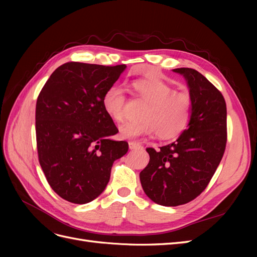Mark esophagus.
I'll list each match as a JSON object with an SVG mask.
<instances>
[{
    "label": "esophagus",
    "instance_id": "obj_1",
    "mask_svg": "<svg viewBox=\"0 0 257 257\" xmlns=\"http://www.w3.org/2000/svg\"><path fill=\"white\" fill-rule=\"evenodd\" d=\"M128 147H130L131 150H133V149H137V148H142V145L136 143V142H130Z\"/></svg>",
    "mask_w": 257,
    "mask_h": 257
}]
</instances>
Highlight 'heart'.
Masks as SVG:
<instances>
[{"mask_svg": "<svg viewBox=\"0 0 257 257\" xmlns=\"http://www.w3.org/2000/svg\"><path fill=\"white\" fill-rule=\"evenodd\" d=\"M134 94L147 103L141 113L142 121L128 122L119 130L123 139H134L157 133L161 139H172L181 134L191 116V96L186 92L173 90L160 78H144L132 83ZM103 108L114 122L126 118V96L119 85H111L104 93Z\"/></svg>", "mask_w": 257, "mask_h": 257, "instance_id": "obj_1", "label": "heart"}]
</instances>
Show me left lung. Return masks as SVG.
Returning a JSON list of instances; mask_svg holds the SVG:
<instances>
[{
  "mask_svg": "<svg viewBox=\"0 0 257 257\" xmlns=\"http://www.w3.org/2000/svg\"><path fill=\"white\" fill-rule=\"evenodd\" d=\"M173 71L184 77L190 90L188 128L158 151L147 148L150 161L139 175L146 195L166 207L189 203L207 188L227 141L226 103L222 93L195 69Z\"/></svg>",
  "mask_w": 257,
  "mask_h": 257,
  "instance_id": "1",
  "label": "left lung"
}]
</instances>
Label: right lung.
<instances>
[{
    "instance_id": "1",
    "label": "right lung",
    "mask_w": 257,
    "mask_h": 257,
    "mask_svg": "<svg viewBox=\"0 0 257 257\" xmlns=\"http://www.w3.org/2000/svg\"><path fill=\"white\" fill-rule=\"evenodd\" d=\"M126 65L67 62L54 71L36 102L38 161L60 197L87 204L103 193L113 162L128 150L103 108V96Z\"/></svg>"
}]
</instances>
